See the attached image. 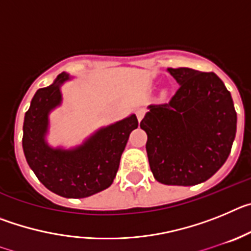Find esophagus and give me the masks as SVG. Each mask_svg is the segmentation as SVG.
Returning a JSON list of instances; mask_svg holds the SVG:
<instances>
[{
	"label": "esophagus",
	"instance_id": "1",
	"mask_svg": "<svg viewBox=\"0 0 251 251\" xmlns=\"http://www.w3.org/2000/svg\"><path fill=\"white\" fill-rule=\"evenodd\" d=\"M145 113H146V110L145 109H138L137 110V119H138V122H141L142 121V118H143V115H145Z\"/></svg>",
	"mask_w": 251,
	"mask_h": 251
}]
</instances>
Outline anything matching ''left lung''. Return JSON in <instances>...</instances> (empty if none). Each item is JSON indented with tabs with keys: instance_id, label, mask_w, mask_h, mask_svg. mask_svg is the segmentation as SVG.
<instances>
[{
	"instance_id": "8db88e82",
	"label": "left lung",
	"mask_w": 251,
	"mask_h": 251,
	"mask_svg": "<svg viewBox=\"0 0 251 251\" xmlns=\"http://www.w3.org/2000/svg\"><path fill=\"white\" fill-rule=\"evenodd\" d=\"M179 84L167 103L150 105L141 128L147 133L150 167L165 185L205 182L229 157L236 133L231 94L212 72L168 68Z\"/></svg>"
}]
</instances>
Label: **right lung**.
<instances>
[{
	"label": "right lung",
	"mask_w": 251,
	"mask_h": 251,
	"mask_svg": "<svg viewBox=\"0 0 251 251\" xmlns=\"http://www.w3.org/2000/svg\"><path fill=\"white\" fill-rule=\"evenodd\" d=\"M68 79L61 73L54 84L34 95L24 121L22 147L28 166L46 188L68 199H84L112 185L138 119L132 114L103 128L75 150H52L45 143L48 114L61 101L60 85Z\"/></svg>",
	"instance_id": "1"
}]
</instances>
